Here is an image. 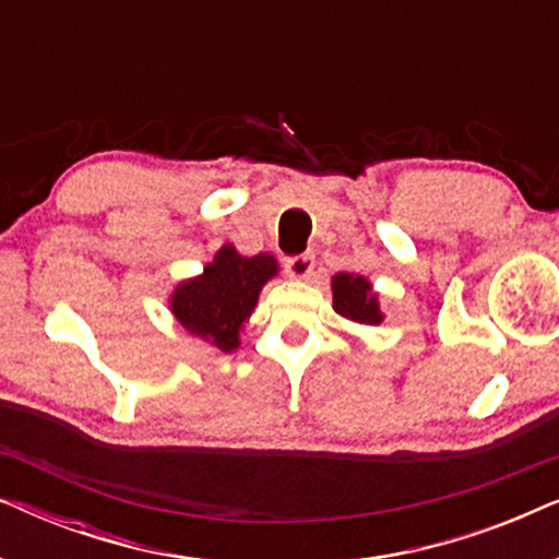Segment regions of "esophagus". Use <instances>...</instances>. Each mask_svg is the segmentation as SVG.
I'll list each match as a JSON object with an SVG mask.
<instances>
[{
  "instance_id": "34e87169",
  "label": "esophagus",
  "mask_w": 559,
  "mask_h": 559,
  "mask_svg": "<svg viewBox=\"0 0 559 559\" xmlns=\"http://www.w3.org/2000/svg\"><path fill=\"white\" fill-rule=\"evenodd\" d=\"M312 266H316V259H312V254L289 257L285 262L287 274H289V277H295V280H308L312 274Z\"/></svg>"
}]
</instances>
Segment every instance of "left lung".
Instances as JSON below:
<instances>
[{
  "mask_svg": "<svg viewBox=\"0 0 559 559\" xmlns=\"http://www.w3.org/2000/svg\"><path fill=\"white\" fill-rule=\"evenodd\" d=\"M333 293V310L341 318L350 320L358 325H379L384 323V312H381L379 293L373 289L371 280L356 272H338L331 280Z\"/></svg>",
  "mask_w": 559,
  "mask_h": 559,
  "instance_id": "left-lung-1",
  "label": "left lung"
}]
</instances>
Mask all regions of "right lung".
<instances>
[{
    "mask_svg": "<svg viewBox=\"0 0 559 559\" xmlns=\"http://www.w3.org/2000/svg\"><path fill=\"white\" fill-rule=\"evenodd\" d=\"M277 274V259L266 251L243 257L234 243H224L201 274L175 285L167 308L193 338L234 354L241 346V333L257 308L259 293Z\"/></svg>",
    "mask_w": 559,
    "mask_h": 559,
    "instance_id": "1",
    "label": "right lung"
}]
</instances>
